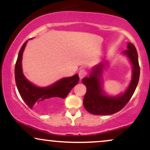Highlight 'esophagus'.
Returning <instances> with one entry per match:
<instances>
[{
	"instance_id": "34e87169",
	"label": "esophagus",
	"mask_w": 150,
	"mask_h": 150,
	"mask_svg": "<svg viewBox=\"0 0 150 150\" xmlns=\"http://www.w3.org/2000/svg\"><path fill=\"white\" fill-rule=\"evenodd\" d=\"M87 72L85 69H81L80 71H79V77H80V79L84 78V77L87 76Z\"/></svg>"
}]
</instances>
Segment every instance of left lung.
<instances>
[{
    "label": "left lung",
    "instance_id": "left-lung-1",
    "mask_svg": "<svg viewBox=\"0 0 150 150\" xmlns=\"http://www.w3.org/2000/svg\"><path fill=\"white\" fill-rule=\"evenodd\" d=\"M133 66L132 79L128 89L124 94L116 97L104 95L101 88L99 76L101 73V65H98L93 70L89 77L82 79V82L87 87V92L83 99V104L88 112L94 115H110L120 111L128 104L138 84L140 78V65L138 56L135 46L128 43V49L124 51Z\"/></svg>",
    "mask_w": 150,
    "mask_h": 150
}]
</instances>
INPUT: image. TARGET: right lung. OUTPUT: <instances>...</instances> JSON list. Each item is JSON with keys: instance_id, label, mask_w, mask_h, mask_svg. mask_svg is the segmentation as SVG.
Returning <instances> with one entry per match:
<instances>
[{"instance_id": "right-lung-1", "label": "right lung", "mask_w": 150, "mask_h": 150, "mask_svg": "<svg viewBox=\"0 0 150 150\" xmlns=\"http://www.w3.org/2000/svg\"><path fill=\"white\" fill-rule=\"evenodd\" d=\"M27 41L24 43L19 52L15 67V77L17 87L26 104L31 109L34 108L41 112H46L61 104L73 87L78 83V75L65 77L48 87L40 88L29 82L24 76L22 70V53Z\"/></svg>"}]
</instances>
